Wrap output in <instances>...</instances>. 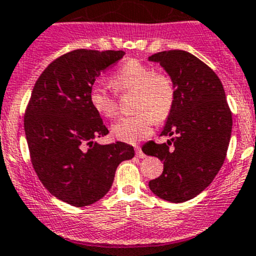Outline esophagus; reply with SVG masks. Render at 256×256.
Returning a JSON list of instances; mask_svg holds the SVG:
<instances>
[{
	"instance_id": "esophagus-1",
	"label": "esophagus",
	"mask_w": 256,
	"mask_h": 256,
	"mask_svg": "<svg viewBox=\"0 0 256 256\" xmlns=\"http://www.w3.org/2000/svg\"><path fill=\"white\" fill-rule=\"evenodd\" d=\"M136 154H137V157H140V158H144L146 157V154L144 153H143V150H140V147H136Z\"/></svg>"
}]
</instances>
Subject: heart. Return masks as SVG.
<instances>
[{"label":"heart","mask_w":256,"mask_h":256,"mask_svg":"<svg viewBox=\"0 0 256 256\" xmlns=\"http://www.w3.org/2000/svg\"><path fill=\"white\" fill-rule=\"evenodd\" d=\"M116 92L124 94L136 92L134 110L137 114L123 116L114 122L112 133L122 142L136 143L150 134L153 124L164 122L174 109L176 100L174 84L167 75L157 74L154 69L137 60L122 65L112 78ZM89 102L99 114L113 116L118 102L116 94L102 85H93L89 90Z\"/></svg>","instance_id":"1"}]
</instances>
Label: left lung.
<instances>
[{
    "mask_svg": "<svg viewBox=\"0 0 256 256\" xmlns=\"http://www.w3.org/2000/svg\"><path fill=\"white\" fill-rule=\"evenodd\" d=\"M168 72L176 100L160 136L167 143H146L142 150L163 160V172L150 181V191L170 202L194 198L212 182L226 158L232 114L225 90L211 68L184 50L148 58ZM172 145V148L169 146Z\"/></svg>",
    "mask_w": 256,
    "mask_h": 256,
    "instance_id": "1",
    "label": "left lung"
}]
</instances>
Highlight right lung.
Returning a JSON list of instances; mask_svg holds the SVG:
<instances>
[{
    "label": "right lung",
    "mask_w": 256,
    "mask_h": 256,
    "mask_svg": "<svg viewBox=\"0 0 256 256\" xmlns=\"http://www.w3.org/2000/svg\"><path fill=\"white\" fill-rule=\"evenodd\" d=\"M124 54L86 48L64 54L38 76L26 108L24 126L34 170L51 194L75 208L106 196L119 163L134 157L124 142H94L109 130L89 102L96 78Z\"/></svg>",
    "instance_id": "right-lung-1"
}]
</instances>
